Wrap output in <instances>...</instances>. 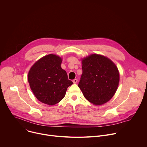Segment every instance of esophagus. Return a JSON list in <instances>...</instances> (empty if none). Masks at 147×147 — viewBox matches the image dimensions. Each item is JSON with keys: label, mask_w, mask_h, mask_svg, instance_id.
<instances>
[{"label": "esophagus", "mask_w": 147, "mask_h": 147, "mask_svg": "<svg viewBox=\"0 0 147 147\" xmlns=\"http://www.w3.org/2000/svg\"><path fill=\"white\" fill-rule=\"evenodd\" d=\"M77 81H78L77 79H74V80H73V83H74V84H76V83L77 82Z\"/></svg>", "instance_id": "esophagus-1"}]
</instances>
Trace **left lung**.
<instances>
[{
	"label": "left lung",
	"instance_id": "1",
	"mask_svg": "<svg viewBox=\"0 0 147 147\" xmlns=\"http://www.w3.org/2000/svg\"><path fill=\"white\" fill-rule=\"evenodd\" d=\"M82 64L78 87L86 99L95 105L108 102L119 83V72L115 64L109 58L98 54L83 58Z\"/></svg>",
	"mask_w": 147,
	"mask_h": 147
}]
</instances>
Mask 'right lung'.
Returning <instances> with one entry per match:
<instances>
[{
    "instance_id": "add662e5",
    "label": "right lung",
    "mask_w": 147,
    "mask_h": 147,
    "mask_svg": "<svg viewBox=\"0 0 147 147\" xmlns=\"http://www.w3.org/2000/svg\"><path fill=\"white\" fill-rule=\"evenodd\" d=\"M61 58L49 54L36 61L31 67L28 81L38 100L54 105L63 99L67 88L73 84L66 71L61 67Z\"/></svg>"
}]
</instances>
